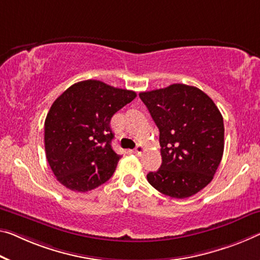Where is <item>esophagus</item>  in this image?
<instances>
[{
    "mask_svg": "<svg viewBox=\"0 0 260 260\" xmlns=\"http://www.w3.org/2000/svg\"><path fill=\"white\" fill-rule=\"evenodd\" d=\"M144 150H145V147H144L143 144H138L137 147H136V149L134 150V153L136 155H142V153L144 152Z\"/></svg>",
    "mask_w": 260,
    "mask_h": 260,
    "instance_id": "esophagus-1",
    "label": "esophagus"
}]
</instances>
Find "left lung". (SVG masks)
<instances>
[{
  "instance_id": "1",
  "label": "left lung",
  "mask_w": 260,
  "mask_h": 260,
  "mask_svg": "<svg viewBox=\"0 0 260 260\" xmlns=\"http://www.w3.org/2000/svg\"><path fill=\"white\" fill-rule=\"evenodd\" d=\"M159 129L161 166L147 174L160 193L186 199L213 180L224 150L223 117L201 89L183 83L139 94Z\"/></svg>"
}]
</instances>
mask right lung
Returning <instances> with one entry per match:
<instances>
[{
	"instance_id": "obj_1",
	"label": "right lung",
	"mask_w": 260,
	"mask_h": 260,
	"mask_svg": "<svg viewBox=\"0 0 260 260\" xmlns=\"http://www.w3.org/2000/svg\"><path fill=\"white\" fill-rule=\"evenodd\" d=\"M136 96L133 90L85 80L55 100L44 124V142L61 185L85 193L109 180L121 159L111 147L110 119Z\"/></svg>"
}]
</instances>
